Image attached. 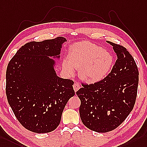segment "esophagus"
<instances>
[{"mask_svg":"<svg viewBox=\"0 0 147 147\" xmlns=\"http://www.w3.org/2000/svg\"><path fill=\"white\" fill-rule=\"evenodd\" d=\"M73 87H74V91L76 92L77 90H79V88H80V85L79 84L75 83L73 85Z\"/></svg>","mask_w":147,"mask_h":147,"instance_id":"34e87169","label":"esophagus"}]
</instances>
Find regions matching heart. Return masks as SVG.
Listing matches in <instances>:
<instances>
[{
  "mask_svg": "<svg viewBox=\"0 0 147 147\" xmlns=\"http://www.w3.org/2000/svg\"><path fill=\"white\" fill-rule=\"evenodd\" d=\"M113 63V57L105 50L90 42H77L70 47L62 68L68 75L79 69V76L88 83L101 81L108 74Z\"/></svg>",
  "mask_w": 147,
  "mask_h": 147,
  "instance_id": "obj_1",
  "label": "heart"
}]
</instances>
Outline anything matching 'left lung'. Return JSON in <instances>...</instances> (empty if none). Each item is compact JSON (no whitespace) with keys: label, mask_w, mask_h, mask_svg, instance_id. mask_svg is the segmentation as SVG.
<instances>
[{"label":"left lung","mask_w":147,"mask_h":147,"mask_svg":"<svg viewBox=\"0 0 147 147\" xmlns=\"http://www.w3.org/2000/svg\"><path fill=\"white\" fill-rule=\"evenodd\" d=\"M117 59L110 73L94 84H82L77 92L80 119L85 127L100 133L115 129L133 110L137 95L138 70L126 48L112 42Z\"/></svg>","instance_id":"obj_1"}]
</instances>
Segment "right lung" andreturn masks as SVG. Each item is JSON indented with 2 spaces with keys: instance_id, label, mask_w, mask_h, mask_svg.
I'll list each match as a JSON object with an SVG mask.
<instances>
[{
  "instance_id": "1",
  "label": "right lung",
  "mask_w": 147,
  "mask_h": 147,
  "mask_svg": "<svg viewBox=\"0 0 147 147\" xmlns=\"http://www.w3.org/2000/svg\"><path fill=\"white\" fill-rule=\"evenodd\" d=\"M65 38L28 42L10 60L6 71V95L24 127L37 134L59 126L74 82L57 76L54 60L59 58Z\"/></svg>"
}]
</instances>
